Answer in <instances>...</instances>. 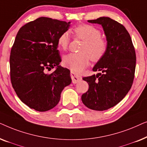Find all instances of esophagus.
Instances as JSON below:
<instances>
[{
  "label": "esophagus",
  "instance_id": "obj_1",
  "mask_svg": "<svg viewBox=\"0 0 147 147\" xmlns=\"http://www.w3.org/2000/svg\"><path fill=\"white\" fill-rule=\"evenodd\" d=\"M70 76H71V80H72V83H74V84L78 83V82H80V80H82V78L80 77V76H76V74L72 71L71 72V73H70Z\"/></svg>",
  "mask_w": 147,
  "mask_h": 147
}]
</instances>
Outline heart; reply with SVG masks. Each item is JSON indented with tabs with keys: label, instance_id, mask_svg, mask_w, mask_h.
I'll return each instance as SVG.
<instances>
[{
	"label": "heart",
	"instance_id": "1",
	"mask_svg": "<svg viewBox=\"0 0 147 147\" xmlns=\"http://www.w3.org/2000/svg\"><path fill=\"white\" fill-rule=\"evenodd\" d=\"M76 37L82 39L85 43L82 47V53H71L63 58V64L74 73L79 74L87 67L90 59L98 61L106 53L108 44L105 39L101 37V32L97 28L90 25H80L73 29ZM70 41L69 34L63 32L57 39V45L60 49L65 50Z\"/></svg>",
	"mask_w": 147,
	"mask_h": 147
}]
</instances>
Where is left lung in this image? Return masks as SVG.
I'll return each instance as SVG.
<instances>
[{"label":"left lung","mask_w":147,"mask_h":147,"mask_svg":"<svg viewBox=\"0 0 147 147\" xmlns=\"http://www.w3.org/2000/svg\"><path fill=\"white\" fill-rule=\"evenodd\" d=\"M88 21L102 26L108 47L92 69L101 73L83 78L89 89L82 94V101L90 109L103 111L119 103L131 88L136 67L135 50L127 30L117 21L105 17Z\"/></svg>","instance_id":"left-lung-1"}]
</instances>
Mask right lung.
Masks as SVG:
<instances>
[{
  "label": "right lung",
  "mask_w": 147,
  "mask_h": 147,
  "mask_svg": "<svg viewBox=\"0 0 147 147\" xmlns=\"http://www.w3.org/2000/svg\"><path fill=\"white\" fill-rule=\"evenodd\" d=\"M71 22L39 17L18 31L11 49L12 86L20 100L30 108L45 112L59 103L64 88L71 82L70 71L61 61L57 39ZM55 71L47 74L51 68Z\"/></svg>",
  "instance_id": "add662e5"
}]
</instances>
